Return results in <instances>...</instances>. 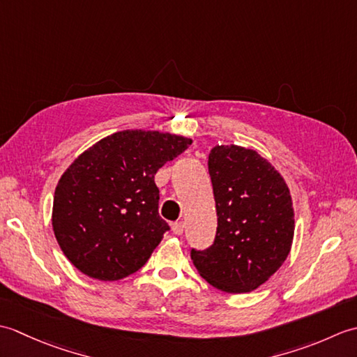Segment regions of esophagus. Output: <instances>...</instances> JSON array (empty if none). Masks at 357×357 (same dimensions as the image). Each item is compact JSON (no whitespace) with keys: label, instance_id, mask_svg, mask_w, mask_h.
I'll use <instances>...</instances> for the list:
<instances>
[{"label":"esophagus","instance_id":"1","mask_svg":"<svg viewBox=\"0 0 357 357\" xmlns=\"http://www.w3.org/2000/svg\"><path fill=\"white\" fill-rule=\"evenodd\" d=\"M184 222L183 221H179V222H174L173 225H172V231L174 233V234H183L184 233Z\"/></svg>","mask_w":357,"mask_h":357}]
</instances>
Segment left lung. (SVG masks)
Masks as SVG:
<instances>
[{
    "mask_svg": "<svg viewBox=\"0 0 357 357\" xmlns=\"http://www.w3.org/2000/svg\"><path fill=\"white\" fill-rule=\"evenodd\" d=\"M218 229L213 245L192 259L199 275L224 293H248L275 275L294 236L290 188L256 150L215 146L208 155Z\"/></svg>",
    "mask_w": 357,
    "mask_h": 357,
    "instance_id": "1",
    "label": "left lung"
}]
</instances>
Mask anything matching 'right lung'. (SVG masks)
<instances>
[{"label":"right lung","instance_id":"obj_1","mask_svg":"<svg viewBox=\"0 0 357 357\" xmlns=\"http://www.w3.org/2000/svg\"><path fill=\"white\" fill-rule=\"evenodd\" d=\"M190 144L167 132L123 130L82 151L53 196L52 227L67 259L98 280L138 271L169 230L155 174Z\"/></svg>","mask_w":357,"mask_h":357}]
</instances>
